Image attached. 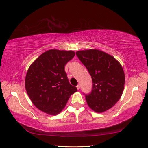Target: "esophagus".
Wrapping results in <instances>:
<instances>
[{
  "instance_id": "1",
  "label": "esophagus",
  "mask_w": 148,
  "mask_h": 148,
  "mask_svg": "<svg viewBox=\"0 0 148 148\" xmlns=\"http://www.w3.org/2000/svg\"><path fill=\"white\" fill-rule=\"evenodd\" d=\"M76 87H77V90H79V89H80V87H81V86H80V84H77V85L76 86Z\"/></svg>"
}]
</instances>
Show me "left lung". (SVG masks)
<instances>
[{"instance_id": "obj_1", "label": "left lung", "mask_w": 148, "mask_h": 148, "mask_svg": "<svg viewBox=\"0 0 148 148\" xmlns=\"http://www.w3.org/2000/svg\"><path fill=\"white\" fill-rule=\"evenodd\" d=\"M76 54L92 79V90L84 94L88 105L97 112L111 108L123 92L125 74L121 64L105 52L97 49L78 51Z\"/></svg>"}]
</instances>
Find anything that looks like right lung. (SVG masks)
I'll list each match as a JSON object with an SVG mask.
<instances>
[{
	"mask_svg": "<svg viewBox=\"0 0 148 148\" xmlns=\"http://www.w3.org/2000/svg\"><path fill=\"white\" fill-rule=\"evenodd\" d=\"M72 51L50 49L40 55L27 71L25 88L36 108L50 115L64 108L77 88L69 83L65 65L74 57Z\"/></svg>",
	"mask_w": 148,
	"mask_h": 148,
	"instance_id": "1",
	"label": "right lung"
}]
</instances>
